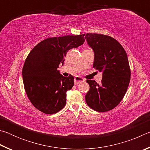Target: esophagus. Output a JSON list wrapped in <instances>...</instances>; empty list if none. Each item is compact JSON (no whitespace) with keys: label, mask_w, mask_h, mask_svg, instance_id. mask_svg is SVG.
Returning <instances> with one entry per match:
<instances>
[{"label":"esophagus","mask_w":150,"mask_h":150,"mask_svg":"<svg viewBox=\"0 0 150 150\" xmlns=\"http://www.w3.org/2000/svg\"><path fill=\"white\" fill-rule=\"evenodd\" d=\"M74 81H75V85H78L81 82H84L85 80L83 78L79 77V76H77V77H75Z\"/></svg>","instance_id":"34e87169"}]
</instances>
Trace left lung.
Returning a JSON list of instances; mask_svg holds the SVG:
<instances>
[{"label": "left lung", "instance_id": "obj_1", "mask_svg": "<svg viewBox=\"0 0 150 150\" xmlns=\"http://www.w3.org/2000/svg\"><path fill=\"white\" fill-rule=\"evenodd\" d=\"M85 38L94 52L93 67L103 72L101 84L87 80L90 89L85 95L87 105L98 112L115 108L128 89L131 71L126 51L113 38L87 34Z\"/></svg>", "mask_w": 150, "mask_h": 150}]
</instances>
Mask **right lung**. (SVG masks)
I'll return each mask as SVG.
<instances>
[{
	"instance_id": "obj_1",
	"label": "right lung",
	"mask_w": 150,
	"mask_h": 150,
	"mask_svg": "<svg viewBox=\"0 0 150 150\" xmlns=\"http://www.w3.org/2000/svg\"><path fill=\"white\" fill-rule=\"evenodd\" d=\"M85 34L53 37L33 48L25 60L22 77L26 95L38 110L56 113L66 104V92L74 85V77L60 74L57 68L68 51L85 42Z\"/></svg>"
}]
</instances>
